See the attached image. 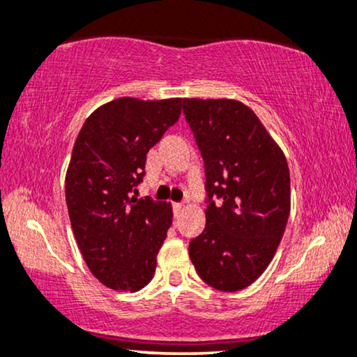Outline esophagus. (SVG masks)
Instances as JSON below:
<instances>
[{
    "label": "esophagus",
    "mask_w": 357,
    "mask_h": 357,
    "mask_svg": "<svg viewBox=\"0 0 357 357\" xmlns=\"http://www.w3.org/2000/svg\"><path fill=\"white\" fill-rule=\"evenodd\" d=\"M183 207H184V206L181 204V202H174V204H173V211H174V215H176V218H178V215L181 214Z\"/></svg>",
    "instance_id": "esophagus-1"
}]
</instances>
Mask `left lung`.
Instances as JSON below:
<instances>
[{
  "label": "left lung",
  "mask_w": 357,
  "mask_h": 357,
  "mask_svg": "<svg viewBox=\"0 0 357 357\" xmlns=\"http://www.w3.org/2000/svg\"><path fill=\"white\" fill-rule=\"evenodd\" d=\"M183 114L204 160L207 192L206 227L189 242V257L207 285L238 291L265 272L285 232L287 158L242 102L184 98Z\"/></svg>",
  "instance_id": "8db88e82"
}]
</instances>
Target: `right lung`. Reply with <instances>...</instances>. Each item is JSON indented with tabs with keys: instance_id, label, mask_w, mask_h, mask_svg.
<instances>
[{
	"instance_id": "add662e5",
	"label": "right lung",
	"mask_w": 357,
	"mask_h": 357,
	"mask_svg": "<svg viewBox=\"0 0 357 357\" xmlns=\"http://www.w3.org/2000/svg\"><path fill=\"white\" fill-rule=\"evenodd\" d=\"M183 98L121 97L85 120L66 174L72 231L85 264L112 290L150 283L173 222L168 202L137 197L146 153L181 115Z\"/></svg>"
}]
</instances>
